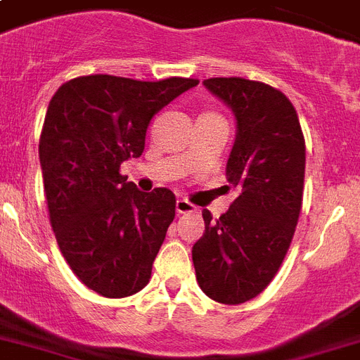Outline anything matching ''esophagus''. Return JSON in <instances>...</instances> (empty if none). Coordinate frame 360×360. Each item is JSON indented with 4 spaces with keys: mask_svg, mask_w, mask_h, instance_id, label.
<instances>
[{
    "mask_svg": "<svg viewBox=\"0 0 360 360\" xmlns=\"http://www.w3.org/2000/svg\"><path fill=\"white\" fill-rule=\"evenodd\" d=\"M198 207L195 206V204H191V202L187 200V198H178L176 200V213H191V212H197Z\"/></svg>",
    "mask_w": 360,
    "mask_h": 360,
    "instance_id": "1",
    "label": "esophagus"
}]
</instances>
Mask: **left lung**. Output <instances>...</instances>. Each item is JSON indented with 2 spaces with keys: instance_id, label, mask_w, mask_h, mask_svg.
<instances>
[{
  "instance_id": "8db88e82",
  "label": "left lung",
  "mask_w": 360,
  "mask_h": 360,
  "mask_svg": "<svg viewBox=\"0 0 360 360\" xmlns=\"http://www.w3.org/2000/svg\"><path fill=\"white\" fill-rule=\"evenodd\" d=\"M202 84L236 117L226 176L239 195L219 221L202 212L206 231L193 246V265L206 296L245 304L272 281L298 224L304 134L292 103L272 86L240 77Z\"/></svg>"
}]
</instances>
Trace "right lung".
I'll list each match as a JSON object with an SVG mask.
<instances>
[{
	"instance_id": "add662e5",
	"label": "right lung",
	"mask_w": 360,
	"mask_h": 360,
	"mask_svg": "<svg viewBox=\"0 0 360 360\" xmlns=\"http://www.w3.org/2000/svg\"><path fill=\"white\" fill-rule=\"evenodd\" d=\"M197 84L90 75L53 95L38 147L49 219L68 265L101 296L124 298L150 280L176 198L139 191L120 167L141 156L154 115Z\"/></svg>"
}]
</instances>
